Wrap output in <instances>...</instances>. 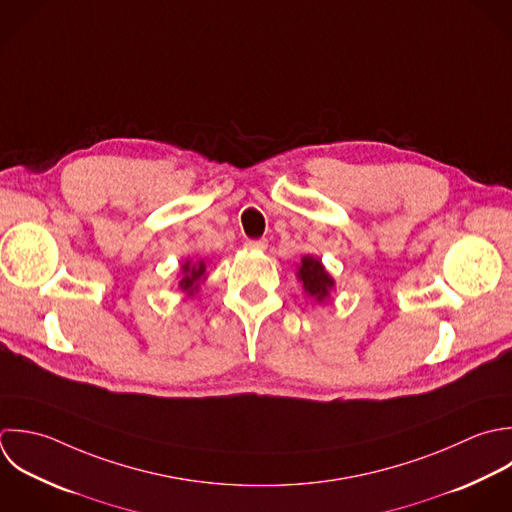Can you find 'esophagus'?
Listing matches in <instances>:
<instances>
[{
  "mask_svg": "<svg viewBox=\"0 0 512 512\" xmlns=\"http://www.w3.org/2000/svg\"><path fill=\"white\" fill-rule=\"evenodd\" d=\"M267 239H249L245 241V247L251 249V251H265L267 249Z\"/></svg>",
  "mask_w": 512,
  "mask_h": 512,
  "instance_id": "esophagus-1",
  "label": "esophagus"
}]
</instances>
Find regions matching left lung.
Masks as SVG:
<instances>
[{"label":"left lung","instance_id":"1","mask_svg":"<svg viewBox=\"0 0 512 512\" xmlns=\"http://www.w3.org/2000/svg\"><path fill=\"white\" fill-rule=\"evenodd\" d=\"M299 281L303 283V289L307 295L315 297L319 303H323L325 299H329L333 287H335V279L327 273V269L323 267V263L311 255H305L301 259L299 265V273H297Z\"/></svg>","mask_w":512,"mask_h":512}]
</instances>
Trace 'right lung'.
Wrapping results in <instances>:
<instances>
[{
	"instance_id": "obj_1",
	"label": "right lung",
	"mask_w": 512,
	"mask_h": 512,
	"mask_svg": "<svg viewBox=\"0 0 512 512\" xmlns=\"http://www.w3.org/2000/svg\"><path fill=\"white\" fill-rule=\"evenodd\" d=\"M207 267H205V261H199V263H191V261H185L181 265V281H179V287L183 293L187 295H193L197 293L199 289V283L205 281L207 277Z\"/></svg>"
}]
</instances>
